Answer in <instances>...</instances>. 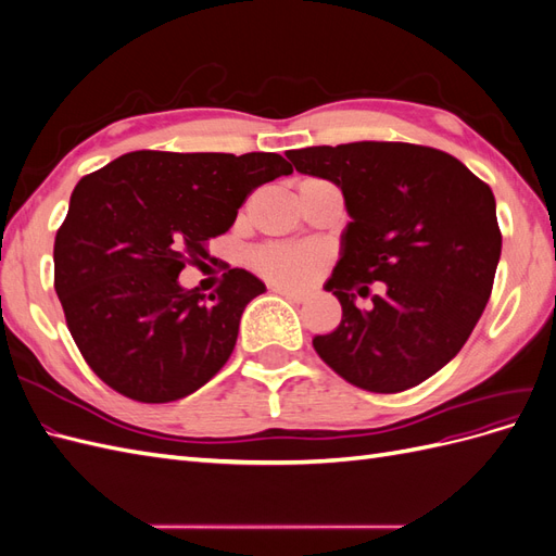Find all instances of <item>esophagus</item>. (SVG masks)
<instances>
[{"mask_svg": "<svg viewBox=\"0 0 556 556\" xmlns=\"http://www.w3.org/2000/svg\"><path fill=\"white\" fill-rule=\"evenodd\" d=\"M271 292H276V294H280V296H285V299H290V301H304L306 299V294L304 292H299V290H290V288H280V285H271Z\"/></svg>", "mask_w": 556, "mask_h": 556, "instance_id": "1", "label": "esophagus"}]
</instances>
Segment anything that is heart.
Here are the masks:
<instances>
[{
	"instance_id": "b5f03b06",
	"label": "heart",
	"mask_w": 556,
	"mask_h": 556,
	"mask_svg": "<svg viewBox=\"0 0 556 556\" xmlns=\"http://www.w3.org/2000/svg\"><path fill=\"white\" fill-rule=\"evenodd\" d=\"M257 271L282 285H304L319 266V250L311 245H266L252 255Z\"/></svg>"
}]
</instances>
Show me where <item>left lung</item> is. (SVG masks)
Listing matches in <instances>:
<instances>
[{
  "label": "left lung",
  "mask_w": 556,
  "mask_h": 556,
  "mask_svg": "<svg viewBox=\"0 0 556 556\" xmlns=\"http://www.w3.org/2000/svg\"><path fill=\"white\" fill-rule=\"evenodd\" d=\"M294 169L339 185L350 223L325 290L341 325L313 348L336 374L376 394L425 382L457 355L492 294L501 229L490 185L443 150L357 141L288 150ZM384 281L375 308L354 294Z\"/></svg>",
  "instance_id": "left-lung-1"
}]
</instances>
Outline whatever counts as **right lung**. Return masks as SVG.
<instances>
[{
	"label": "right lung",
	"mask_w": 556,
	"mask_h": 556,
	"mask_svg": "<svg viewBox=\"0 0 556 556\" xmlns=\"http://www.w3.org/2000/svg\"><path fill=\"white\" fill-rule=\"evenodd\" d=\"M288 174L276 153L137 150L78 180L55 237V292L83 359L115 392L169 403L225 366L264 282L229 268L206 299L178 274L252 190Z\"/></svg>",
	"instance_id": "add662e5"
}]
</instances>
